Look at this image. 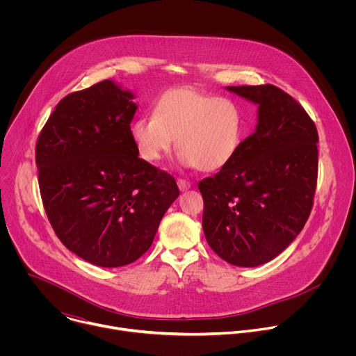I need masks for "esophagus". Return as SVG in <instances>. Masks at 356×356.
I'll use <instances>...</instances> for the list:
<instances>
[{
	"label": "esophagus",
	"mask_w": 356,
	"mask_h": 356,
	"mask_svg": "<svg viewBox=\"0 0 356 356\" xmlns=\"http://www.w3.org/2000/svg\"><path fill=\"white\" fill-rule=\"evenodd\" d=\"M177 186L180 188V191H187L191 187V184L187 180H184V179H179L177 180Z\"/></svg>",
	"instance_id": "esophagus-1"
}]
</instances>
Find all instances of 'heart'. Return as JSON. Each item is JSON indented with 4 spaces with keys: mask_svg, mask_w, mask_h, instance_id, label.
<instances>
[{
    "mask_svg": "<svg viewBox=\"0 0 356 356\" xmlns=\"http://www.w3.org/2000/svg\"><path fill=\"white\" fill-rule=\"evenodd\" d=\"M129 134L146 162H159L176 138L177 159L184 168L216 172L236 155L243 136V115L231 98L175 88L159 97L154 114L135 118Z\"/></svg>",
    "mask_w": 356,
    "mask_h": 356,
    "instance_id": "1",
    "label": "heart"
}]
</instances>
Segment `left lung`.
I'll return each instance as SVG.
<instances>
[{
  "mask_svg": "<svg viewBox=\"0 0 356 356\" xmlns=\"http://www.w3.org/2000/svg\"><path fill=\"white\" fill-rule=\"evenodd\" d=\"M258 106L255 132L234 159L198 183L202 231L225 262L255 268L275 259L301 232L313 207L318 134L297 101L272 84L228 86Z\"/></svg>",
  "mask_w": 356,
  "mask_h": 356,
  "instance_id": "8db88e82",
  "label": "left lung"
}]
</instances>
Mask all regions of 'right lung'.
<instances>
[{
	"mask_svg": "<svg viewBox=\"0 0 356 356\" xmlns=\"http://www.w3.org/2000/svg\"><path fill=\"white\" fill-rule=\"evenodd\" d=\"M113 80L66 95L36 143L39 188L63 245L101 268L135 262L179 197L175 177L139 158L138 106Z\"/></svg>",
	"mask_w": 356,
	"mask_h": 356,
	"instance_id": "1",
	"label": "right lung"
}]
</instances>
